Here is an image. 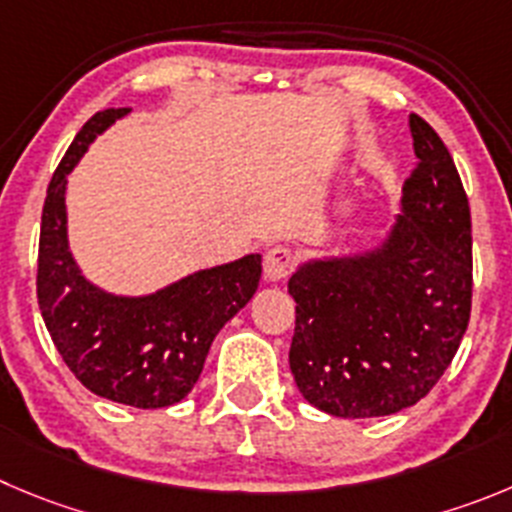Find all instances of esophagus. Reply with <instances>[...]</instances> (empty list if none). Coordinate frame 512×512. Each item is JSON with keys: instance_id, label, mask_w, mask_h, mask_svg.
Instances as JSON below:
<instances>
[{"instance_id": "obj_1", "label": "esophagus", "mask_w": 512, "mask_h": 512, "mask_svg": "<svg viewBox=\"0 0 512 512\" xmlns=\"http://www.w3.org/2000/svg\"><path fill=\"white\" fill-rule=\"evenodd\" d=\"M295 255L288 245H272L265 252V278L267 280H283L293 272Z\"/></svg>"}]
</instances>
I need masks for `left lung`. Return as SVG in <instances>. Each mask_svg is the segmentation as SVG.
I'll list each match as a JSON object with an SVG mask.
<instances>
[{"instance_id": "obj_1", "label": "left lung", "mask_w": 512, "mask_h": 512, "mask_svg": "<svg viewBox=\"0 0 512 512\" xmlns=\"http://www.w3.org/2000/svg\"><path fill=\"white\" fill-rule=\"evenodd\" d=\"M412 174L384 247L300 267L290 371L300 394L343 419L386 417L432 391L472 310V222L450 151L417 113Z\"/></svg>"}]
</instances>
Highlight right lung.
Listing matches in <instances>:
<instances>
[{
  "label": "right lung",
  "mask_w": 512,
  "mask_h": 512,
  "mask_svg": "<svg viewBox=\"0 0 512 512\" xmlns=\"http://www.w3.org/2000/svg\"><path fill=\"white\" fill-rule=\"evenodd\" d=\"M126 113H95L52 174L40 224L37 303L62 361L85 389L128 407L161 409L197 384L214 336L255 295L262 257L194 272L148 298L108 295L80 275L68 250L65 184L93 138Z\"/></svg>",
  "instance_id": "1"
}]
</instances>
